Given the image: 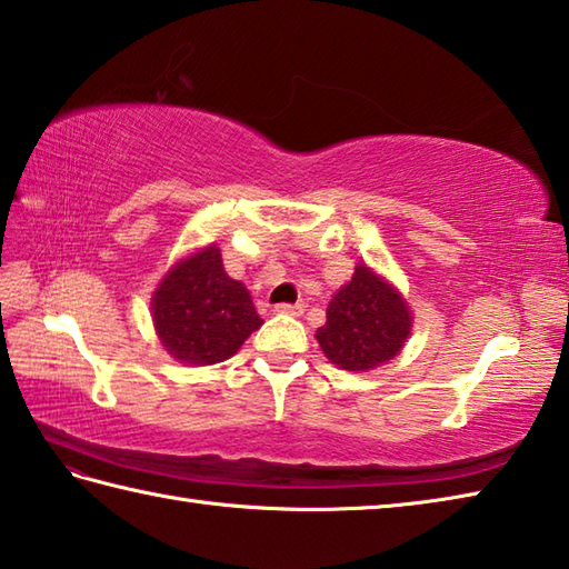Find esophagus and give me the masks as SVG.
<instances>
[{"label":"esophagus","mask_w":569,"mask_h":569,"mask_svg":"<svg viewBox=\"0 0 569 569\" xmlns=\"http://www.w3.org/2000/svg\"><path fill=\"white\" fill-rule=\"evenodd\" d=\"M277 315H289V317H299L301 311H305V307L301 305H277L274 307Z\"/></svg>","instance_id":"1"}]
</instances>
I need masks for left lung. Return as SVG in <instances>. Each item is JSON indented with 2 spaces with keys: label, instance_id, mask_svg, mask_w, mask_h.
Returning a JSON list of instances; mask_svg holds the SVG:
<instances>
[{
  "label": "left lung",
  "instance_id": "1",
  "mask_svg": "<svg viewBox=\"0 0 569 569\" xmlns=\"http://www.w3.org/2000/svg\"><path fill=\"white\" fill-rule=\"evenodd\" d=\"M412 331L408 301L366 264L333 295L317 341L333 366L370 370L396 358Z\"/></svg>",
  "mask_w": 569,
  "mask_h": 569
}]
</instances>
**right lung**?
Masks as SVG:
<instances>
[{
	"mask_svg": "<svg viewBox=\"0 0 569 569\" xmlns=\"http://www.w3.org/2000/svg\"><path fill=\"white\" fill-rule=\"evenodd\" d=\"M157 336L169 356L189 366H213L233 356L262 327L242 282L228 277L216 246L179 260L152 297Z\"/></svg>",
	"mask_w": 569,
	"mask_h": 569,
	"instance_id": "1",
	"label": "right lung"
}]
</instances>
